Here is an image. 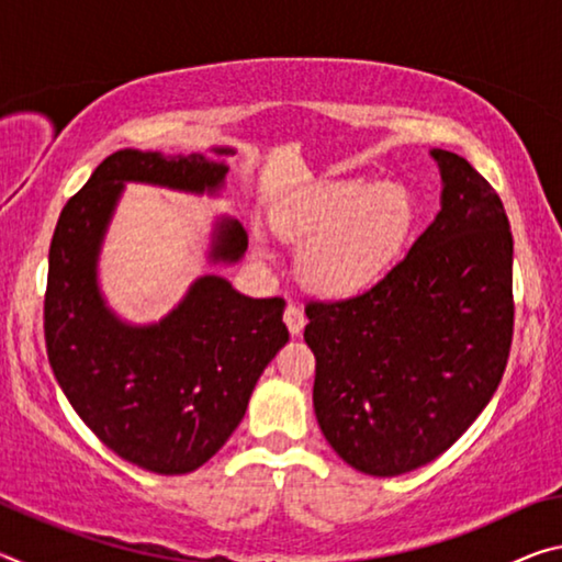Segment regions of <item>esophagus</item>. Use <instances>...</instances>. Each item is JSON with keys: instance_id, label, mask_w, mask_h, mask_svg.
<instances>
[{"instance_id": "34e87169", "label": "esophagus", "mask_w": 562, "mask_h": 562, "mask_svg": "<svg viewBox=\"0 0 562 562\" xmlns=\"http://www.w3.org/2000/svg\"><path fill=\"white\" fill-rule=\"evenodd\" d=\"M284 325H288L292 337L302 335V329H304V325H307V319H304L302 310L297 307V304H288V310H284Z\"/></svg>"}]
</instances>
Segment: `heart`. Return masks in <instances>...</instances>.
<instances>
[{"label": "heart", "mask_w": 562, "mask_h": 562, "mask_svg": "<svg viewBox=\"0 0 562 562\" xmlns=\"http://www.w3.org/2000/svg\"><path fill=\"white\" fill-rule=\"evenodd\" d=\"M282 235L310 243L302 280L319 297L347 302L374 292L404 260L416 233L406 188L369 178L329 180L302 193L280 217ZM258 258L270 250L258 247Z\"/></svg>", "instance_id": "b5f03b06"}]
</instances>
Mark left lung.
I'll return each mask as SVG.
<instances>
[{"label": "left lung", "instance_id": "1", "mask_svg": "<svg viewBox=\"0 0 562 562\" xmlns=\"http://www.w3.org/2000/svg\"><path fill=\"white\" fill-rule=\"evenodd\" d=\"M441 211L374 292L310 302L312 402L351 469L392 479L451 449L496 394L513 337V235L469 160L431 148Z\"/></svg>", "mask_w": 562, "mask_h": 562}]
</instances>
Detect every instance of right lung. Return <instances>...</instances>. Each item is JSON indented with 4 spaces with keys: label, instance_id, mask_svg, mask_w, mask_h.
<instances>
[{
    "label": "right lung",
    "instance_id": "add662e5",
    "mask_svg": "<svg viewBox=\"0 0 562 562\" xmlns=\"http://www.w3.org/2000/svg\"><path fill=\"white\" fill-rule=\"evenodd\" d=\"M233 154L116 150L64 205L52 237L44 337L56 382L113 453L150 473L201 469L231 439L290 339L284 300H252L221 274H203L168 315L133 325L103 297L101 247L126 183L221 195L231 170L223 158ZM245 250L243 223L215 217L207 265H235Z\"/></svg>",
    "mask_w": 562,
    "mask_h": 562
}]
</instances>
